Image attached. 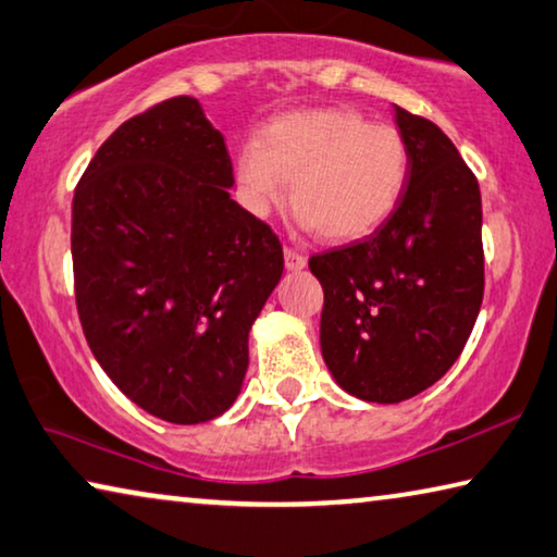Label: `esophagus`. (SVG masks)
<instances>
[{"label":"esophagus","instance_id":"1","mask_svg":"<svg viewBox=\"0 0 557 557\" xmlns=\"http://www.w3.org/2000/svg\"><path fill=\"white\" fill-rule=\"evenodd\" d=\"M305 264H307V258L302 252L293 250V247H285V268L287 270L299 272V270H305Z\"/></svg>","mask_w":557,"mask_h":557}]
</instances>
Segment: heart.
Masks as SVG:
<instances>
[{
    "instance_id": "b5f03b06",
    "label": "heart",
    "mask_w": 557,
    "mask_h": 557,
    "mask_svg": "<svg viewBox=\"0 0 557 557\" xmlns=\"http://www.w3.org/2000/svg\"><path fill=\"white\" fill-rule=\"evenodd\" d=\"M409 146L355 109H305L264 123L235 156V198L264 218L282 200L322 240L355 243L394 215L409 183Z\"/></svg>"
}]
</instances>
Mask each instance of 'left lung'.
Masks as SVG:
<instances>
[{
    "label": "left lung",
    "instance_id": "1",
    "mask_svg": "<svg viewBox=\"0 0 557 557\" xmlns=\"http://www.w3.org/2000/svg\"><path fill=\"white\" fill-rule=\"evenodd\" d=\"M409 183L394 215L310 258L324 289V364L361 401L399 404L436 384L471 337L483 299L481 190L444 131L394 106Z\"/></svg>",
    "mask_w": 557,
    "mask_h": 557
}]
</instances>
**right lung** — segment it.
<instances>
[{
  "label": "right lung",
  "instance_id": "add662e5",
  "mask_svg": "<svg viewBox=\"0 0 557 557\" xmlns=\"http://www.w3.org/2000/svg\"><path fill=\"white\" fill-rule=\"evenodd\" d=\"M225 138L175 96L106 138L76 185L78 320L140 409L202 423L243 389L247 337L282 277V245L231 198Z\"/></svg>",
  "mask_w": 557,
  "mask_h": 557
}]
</instances>
